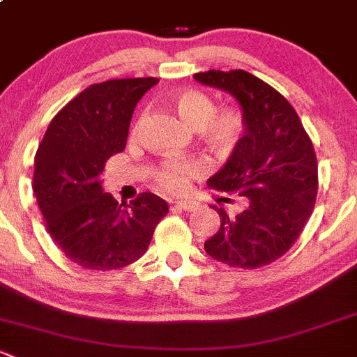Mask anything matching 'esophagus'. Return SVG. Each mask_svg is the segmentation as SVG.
<instances>
[{
    "label": "esophagus",
    "instance_id": "obj_1",
    "mask_svg": "<svg viewBox=\"0 0 357 357\" xmlns=\"http://www.w3.org/2000/svg\"><path fill=\"white\" fill-rule=\"evenodd\" d=\"M174 205L178 208L185 210V212H191V210H195L198 207L197 202H191V200H178V202H174Z\"/></svg>",
    "mask_w": 357,
    "mask_h": 357
}]
</instances>
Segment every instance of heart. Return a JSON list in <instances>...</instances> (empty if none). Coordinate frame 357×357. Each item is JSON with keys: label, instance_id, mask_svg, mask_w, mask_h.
<instances>
[{"label": "heart", "instance_id": "heart-1", "mask_svg": "<svg viewBox=\"0 0 357 357\" xmlns=\"http://www.w3.org/2000/svg\"><path fill=\"white\" fill-rule=\"evenodd\" d=\"M176 112L186 126L200 130L205 140L215 149L232 147L245 130L241 112L222 109L215 112V104L205 92L186 89L172 97ZM204 171L198 159H166L153 167L152 178L164 193H183L190 186V179Z\"/></svg>", "mask_w": 357, "mask_h": 357}]
</instances>
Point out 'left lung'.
<instances>
[{
    "label": "left lung",
    "instance_id": "8db88e82",
    "mask_svg": "<svg viewBox=\"0 0 357 357\" xmlns=\"http://www.w3.org/2000/svg\"><path fill=\"white\" fill-rule=\"evenodd\" d=\"M193 77L231 93L245 121V135L207 185L239 195L246 207L231 217L222 207H212L220 227L205 241V251L229 267L260 268L291 250L313 212L317 153L294 107L264 80L245 70H210Z\"/></svg>",
    "mask_w": 357,
    "mask_h": 357
}]
</instances>
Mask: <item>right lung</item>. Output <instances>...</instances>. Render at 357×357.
<instances>
[{
    "label": "right lung",
    "mask_w": 357,
    "mask_h": 357,
    "mask_svg": "<svg viewBox=\"0 0 357 357\" xmlns=\"http://www.w3.org/2000/svg\"><path fill=\"white\" fill-rule=\"evenodd\" d=\"M159 78L93 84L70 100L44 133L32 188L46 229L73 264L116 270L147 251L169 207L153 193L118 204L102 191V172L126 147L135 106Z\"/></svg>",
    "instance_id": "add662e5"
}]
</instances>
